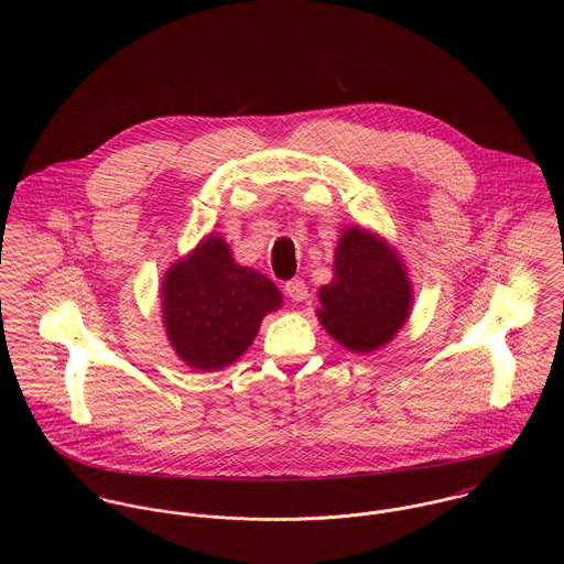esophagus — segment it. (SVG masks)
Listing matches in <instances>:
<instances>
[{"label": "esophagus", "instance_id": "1", "mask_svg": "<svg viewBox=\"0 0 564 564\" xmlns=\"http://www.w3.org/2000/svg\"><path fill=\"white\" fill-rule=\"evenodd\" d=\"M284 291H286V295H289L293 302H304V300H308V286H306L304 280H300V278L289 280V282L284 284Z\"/></svg>", "mask_w": 564, "mask_h": 564}]
</instances>
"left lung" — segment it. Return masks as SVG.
<instances>
[{
    "label": "left lung",
    "mask_w": 564,
    "mask_h": 564,
    "mask_svg": "<svg viewBox=\"0 0 564 564\" xmlns=\"http://www.w3.org/2000/svg\"><path fill=\"white\" fill-rule=\"evenodd\" d=\"M332 282L319 289L323 329L354 354H371L393 340L410 319L412 284L393 245L360 226L338 237Z\"/></svg>",
    "instance_id": "1"
}]
</instances>
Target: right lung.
Returning a JSON list of instances; mask_svg holds the SVG:
<instances>
[{"label":"right lung","instance_id":"right-lung-1","mask_svg":"<svg viewBox=\"0 0 564 564\" xmlns=\"http://www.w3.org/2000/svg\"><path fill=\"white\" fill-rule=\"evenodd\" d=\"M162 325L177 358L197 371L237 362L260 323L282 306L278 286L232 258L219 235H208L162 278Z\"/></svg>","mask_w":564,"mask_h":564}]
</instances>
